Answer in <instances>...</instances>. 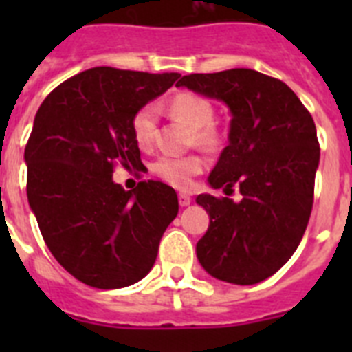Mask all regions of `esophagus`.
I'll use <instances>...</instances> for the list:
<instances>
[{
	"instance_id": "esophagus-1",
	"label": "esophagus",
	"mask_w": 352,
	"mask_h": 352,
	"mask_svg": "<svg viewBox=\"0 0 352 352\" xmlns=\"http://www.w3.org/2000/svg\"><path fill=\"white\" fill-rule=\"evenodd\" d=\"M178 201H179V206L186 208V206H190L192 197L188 194H178Z\"/></svg>"
}]
</instances>
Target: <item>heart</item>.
Instances as JSON below:
<instances>
[{
	"label": "heart",
	"instance_id": "obj_1",
	"mask_svg": "<svg viewBox=\"0 0 352 352\" xmlns=\"http://www.w3.org/2000/svg\"><path fill=\"white\" fill-rule=\"evenodd\" d=\"M169 113L174 118L192 129V141L204 149H217L222 142V133L213 123V105L201 95L195 93H179L170 100ZM157 132V107L148 104L141 107L132 118L133 139L141 148H148ZM203 158L197 155L186 157H170L164 155L153 164V173L164 182L178 188H188L194 179L203 170Z\"/></svg>",
	"mask_w": 352,
	"mask_h": 352
}]
</instances>
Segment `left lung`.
I'll list each match as a JSON object with an SVG mask.
<instances>
[{"label": "left lung", "instance_id": "obj_1", "mask_svg": "<svg viewBox=\"0 0 352 352\" xmlns=\"http://www.w3.org/2000/svg\"><path fill=\"white\" fill-rule=\"evenodd\" d=\"M176 86L227 105L229 144L208 183L243 195H197L210 214L199 263L229 284L266 280L291 259L310 219L321 155L312 116L287 84L250 68L192 74Z\"/></svg>", "mask_w": 352, "mask_h": 352}]
</instances>
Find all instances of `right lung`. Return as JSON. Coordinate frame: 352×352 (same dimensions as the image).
Wrapping results in <instances>:
<instances>
[{
    "instance_id": "obj_1",
    "label": "right lung",
    "mask_w": 352,
    "mask_h": 352,
    "mask_svg": "<svg viewBox=\"0 0 352 352\" xmlns=\"http://www.w3.org/2000/svg\"><path fill=\"white\" fill-rule=\"evenodd\" d=\"M179 74L96 67L60 84L42 102L24 151L28 203L43 241L77 280L120 289L153 268L158 243L178 214V195L160 182L123 190L114 166H142L132 118Z\"/></svg>"
}]
</instances>
